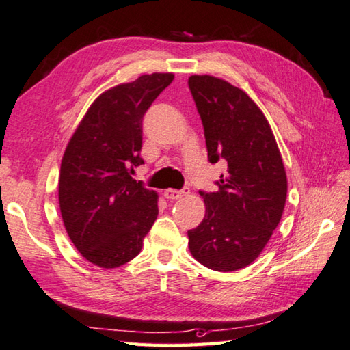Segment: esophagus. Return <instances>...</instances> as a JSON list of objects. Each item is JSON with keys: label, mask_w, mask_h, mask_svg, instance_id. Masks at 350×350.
Here are the masks:
<instances>
[{"label": "esophagus", "mask_w": 350, "mask_h": 350, "mask_svg": "<svg viewBox=\"0 0 350 350\" xmlns=\"http://www.w3.org/2000/svg\"><path fill=\"white\" fill-rule=\"evenodd\" d=\"M184 193H187V189H181V190L166 189L164 190V196H166L167 200H180V198L184 196Z\"/></svg>", "instance_id": "obj_1"}]
</instances>
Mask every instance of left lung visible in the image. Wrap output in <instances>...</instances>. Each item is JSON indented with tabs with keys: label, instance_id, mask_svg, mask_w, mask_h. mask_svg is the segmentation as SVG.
I'll return each mask as SVG.
<instances>
[{
	"label": "left lung",
	"instance_id": "1",
	"mask_svg": "<svg viewBox=\"0 0 350 350\" xmlns=\"http://www.w3.org/2000/svg\"><path fill=\"white\" fill-rule=\"evenodd\" d=\"M208 161L227 163L217 192H200L206 216L189 230V250L204 267L236 271L256 260L271 237L286 201L282 155L259 107L222 79L190 76Z\"/></svg>",
	"mask_w": 350,
	"mask_h": 350
}]
</instances>
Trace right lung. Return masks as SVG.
<instances>
[{"mask_svg": "<svg viewBox=\"0 0 350 350\" xmlns=\"http://www.w3.org/2000/svg\"><path fill=\"white\" fill-rule=\"evenodd\" d=\"M172 81V72H154L105 91L65 149L59 175L64 226L77 252L97 267L133 260L157 219V193L131 175L143 164V116Z\"/></svg>", "mask_w": 350, "mask_h": 350, "instance_id": "right-lung-1", "label": "right lung"}]
</instances>
